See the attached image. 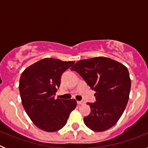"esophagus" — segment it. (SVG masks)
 <instances>
[{"label": "esophagus", "mask_w": 148, "mask_h": 148, "mask_svg": "<svg viewBox=\"0 0 148 148\" xmlns=\"http://www.w3.org/2000/svg\"><path fill=\"white\" fill-rule=\"evenodd\" d=\"M77 104H78V105H82V104H84V102L82 101H77Z\"/></svg>", "instance_id": "obj_1"}]
</instances>
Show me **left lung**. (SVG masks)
<instances>
[{
  "instance_id": "1",
  "label": "left lung",
  "mask_w": 148,
  "mask_h": 148,
  "mask_svg": "<svg viewBox=\"0 0 148 148\" xmlns=\"http://www.w3.org/2000/svg\"><path fill=\"white\" fill-rule=\"evenodd\" d=\"M70 70L77 72L95 91V102L87 103L91 110L84 118L86 126L96 132L114 126L129 99L131 80L127 68L110 58L95 57L78 61Z\"/></svg>"
}]
</instances>
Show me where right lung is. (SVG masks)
<instances>
[{"instance_id": "obj_1", "label": "right lung", "mask_w": 148, "mask_h": 148, "mask_svg": "<svg viewBox=\"0 0 148 148\" xmlns=\"http://www.w3.org/2000/svg\"><path fill=\"white\" fill-rule=\"evenodd\" d=\"M74 61L46 58L25 69L19 81L21 102L34 125L47 132L58 131L76 107L75 99H55L63 73Z\"/></svg>"}]
</instances>
